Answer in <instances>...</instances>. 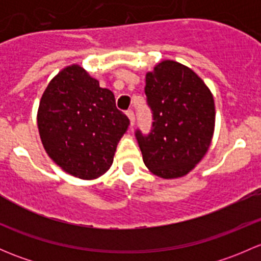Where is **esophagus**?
Wrapping results in <instances>:
<instances>
[{
    "mask_svg": "<svg viewBox=\"0 0 261 261\" xmlns=\"http://www.w3.org/2000/svg\"><path fill=\"white\" fill-rule=\"evenodd\" d=\"M126 115H127L128 120H130V126H131V127H133L134 123H135V114H134V111L128 110V111L126 112Z\"/></svg>",
    "mask_w": 261,
    "mask_h": 261,
    "instance_id": "34e87169",
    "label": "esophagus"
}]
</instances>
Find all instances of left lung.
I'll return each mask as SVG.
<instances>
[{
	"label": "left lung",
	"mask_w": 261,
	"mask_h": 261,
	"mask_svg": "<svg viewBox=\"0 0 261 261\" xmlns=\"http://www.w3.org/2000/svg\"><path fill=\"white\" fill-rule=\"evenodd\" d=\"M151 133L136 131L147 169L163 179L184 177L203 159L215 133V99L191 68L163 60L146 73Z\"/></svg>",
	"instance_id": "8db88e82"
}]
</instances>
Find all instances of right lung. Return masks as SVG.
<instances>
[{
    "instance_id": "right-lung-1",
    "label": "right lung",
    "mask_w": 261,
    "mask_h": 261,
    "mask_svg": "<svg viewBox=\"0 0 261 261\" xmlns=\"http://www.w3.org/2000/svg\"><path fill=\"white\" fill-rule=\"evenodd\" d=\"M128 125L114 93L78 64L60 70L39 103L38 128L46 154L81 179H96L110 169Z\"/></svg>"
}]
</instances>
